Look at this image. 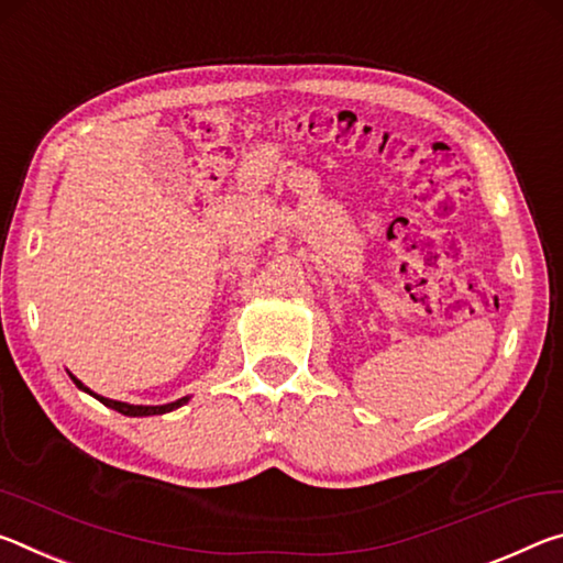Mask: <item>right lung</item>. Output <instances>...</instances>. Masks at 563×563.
Masks as SVG:
<instances>
[{
    "label": "right lung",
    "instance_id": "obj_1",
    "mask_svg": "<svg viewBox=\"0 0 563 563\" xmlns=\"http://www.w3.org/2000/svg\"><path fill=\"white\" fill-rule=\"evenodd\" d=\"M71 379H74V376H71ZM74 384H77L79 389H85L87 394L95 396V399H99L101 404H104V407L114 409L119 413H126V417H152V413H164V411H172V409L181 407V404H187V396H184V399L172 401V404H164V407H134V404H124V401H114V399H104V396H97L95 391H89L87 386H81L79 379H74Z\"/></svg>",
    "mask_w": 563,
    "mask_h": 563
}]
</instances>
